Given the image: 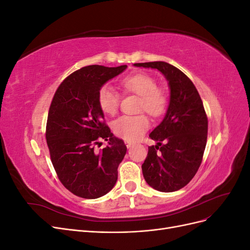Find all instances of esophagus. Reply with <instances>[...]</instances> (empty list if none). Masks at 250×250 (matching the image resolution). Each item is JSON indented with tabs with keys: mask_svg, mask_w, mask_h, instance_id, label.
I'll use <instances>...</instances> for the list:
<instances>
[{
	"mask_svg": "<svg viewBox=\"0 0 250 250\" xmlns=\"http://www.w3.org/2000/svg\"><path fill=\"white\" fill-rule=\"evenodd\" d=\"M125 145H126L127 148H131L132 143L131 142H128V141H125Z\"/></svg>",
	"mask_w": 250,
	"mask_h": 250,
	"instance_id": "obj_1",
	"label": "esophagus"
}]
</instances>
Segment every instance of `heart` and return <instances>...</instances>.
I'll use <instances>...</instances> for the list:
<instances>
[{
  "mask_svg": "<svg viewBox=\"0 0 250 250\" xmlns=\"http://www.w3.org/2000/svg\"><path fill=\"white\" fill-rule=\"evenodd\" d=\"M125 92L141 96L140 109L153 117L161 116L166 109L167 99L161 89L156 88L155 80L147 74L138 73L121 81ZM120 95L110 85H104L98 94V103L106 115H115L119 107ZM150 122L145 115L122 116L112 122V131L119 138L128 142L139 140L148 128Z\"/></svg>",
  "mask_w": 250,
  "mask_h": 250,
  "instance_id": "heart-1",
  "label": "heart"
}]
</instances>
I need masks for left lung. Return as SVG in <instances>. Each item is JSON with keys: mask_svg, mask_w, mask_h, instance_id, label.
Wrapping results in <instances>:
<instances>
[{"mask_svg": "<svg viewBox=\"0 0 250 250\" xmlns=\"http://www.w3.org/2000/svg\"><path fill=\"white\" fill-rule=\"evenodd\" d=\"M133 65L158 70L170 89L166 115L149 134L157 144L148 148L142 165L144 178L160 192L177 191L195 176L206 149L208 118L202 100L193 82L174 65L165 62Z\"/></svg>", "mask_w": 250, "mask_h": 250, "instance_id": "8db88e82", "label": "left lung"}]
</instances>
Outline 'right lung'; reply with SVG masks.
<instances>
[{
  "label": "right lung",
  "instance_id": "right-lung-1",
  "mask_svg": "<svg viewBox=\"0 0 250 250\" xmlns=\"http://www.w3.org/2000/svg\"><path fill=\"white\" fill-rule=\"evenodd\" d=\"M126 69L127 65L84 66L66 77L53 97L46 130L51 161L62 184L79 197L99 198L117 183L127 148L103 123L98 94ZM99 139L109 145L96 151Z\"/></svg>",
  "mask_w": 250,
  "mask_h": 250
}]
</instances>
